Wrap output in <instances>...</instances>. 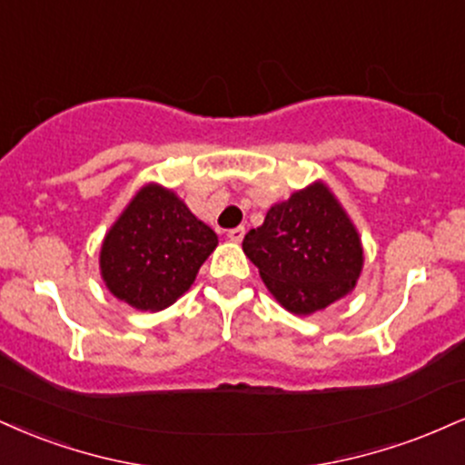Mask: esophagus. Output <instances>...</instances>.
<instances>
[{"label":"esophagus","instance_id":"1","mask_svg":"<svg viewBox=\"0 0 465 465\" xmlns=\"http://www.w3.org/2000/svg\"><path fill=\"white\" fill-rule=\"evenodd\" d=\"M227 238L232 240V242H242V238H244V227H233V229H229Z\"/></svg>","mask_w":465,"mask_h":465}]
</instances>
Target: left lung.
Listing matches in <instances>:
<instances>
[{
  "label": "left lung",
  "mask_w": 465,
  "mask_h": 465,
  "mask_svg": "<svg viewBox=\"0 0 465 465\" xmlns=\"http://www.w3.org/2000/svg\"><path fill=\"white\" fill-rule=\"evenodd\" d=\"M242 249L279 305L296 316L349 294L363 266L360 233L322 182L272 205L244 236Z\"/></svg>",
  "instance_id": "obj_1"
}]
</instances>
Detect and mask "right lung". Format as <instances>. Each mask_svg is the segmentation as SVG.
Masks as SVG:
<instances>
[{
  "mask_svg": "<svg viewBox=\"0 0 465 465\" xmlns=\"http://www.w3.org/2000/svg\"><path fill=\"white\" fill-rule=\"evenodd\" d=\"M218 236L169 188L147 183L105 233V288L143 312H160L193 286Z\"/></svg>",
  "mask_w": 465,
  "mask_h": 465,
  "instance_id": "add662e5",
  "label": "right lung"
}]
</instances>
